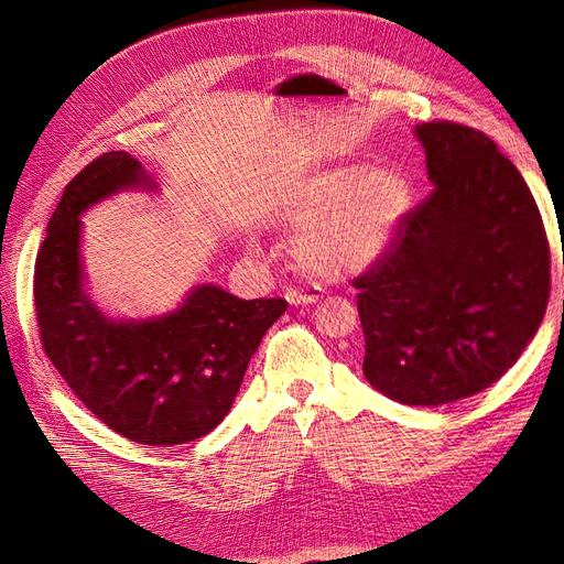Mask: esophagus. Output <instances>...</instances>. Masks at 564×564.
<instances>
[{"label":"esophagus","instance_id":"obj_1","mask_svg":"<svg viewBox=\"0 0 564 564\" xmlns=\"http://www.w3.org/2000/svg\"><path fill=\"white\" fill-rule=\"evenodd\" d=\"M286 301L292 305H308V303H317L319 301V292L317 289H289L286 292Z\"/></svg>","mask_w":564,"mask_h":564}]
</instances>
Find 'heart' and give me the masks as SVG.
I'll list each match as a JSON object with an SVG mask.
<instances>
[{"mask_svg": "<svg viewBox=\"0 0 564 564\" xmlns=\"http://www.w3.org/2000/svg\"><path fill=\"white\" fill-rule=\"evenodd\" d=\"M409 209V185L388 166L344 164L319 172L282 202L280 224L301 237L296 265L319 282L377 261Z\"/></svg>", "mask_w": 564, "mask_h": 564, "instance_id": "b5f03b06", "label": "heart"}]
</instances>
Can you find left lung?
Returning <instances> with one entry per match:
<instances>
[{
  "label": "left lung",
  "mask_w": 564,
  "mask_h": 564,
  "mask_svg": "<svg viewBox=\"0 0 564 564\" xmlns=\"http://www.w3.org/2000/svg\"><path fill=\"white\" fill-rule=\"evenodd\" d=\"M416 139L435 187L352 286L367 381L435 406L518 362L549 305L551 247L532 191L487 133L433 119Z\"/></svg>",
  "instance_id": "1"
}]
</instances>
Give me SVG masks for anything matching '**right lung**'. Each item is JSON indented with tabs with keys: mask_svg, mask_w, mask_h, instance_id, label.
Masks as SVG:
<instances>
[{
	"mask_svg": "<svg viewBox=\"0 0 564 564\" xmlns=\"http://www.w3.org/2000/svg\"><path fill=\"white\" fill-rule=\"evenodd\" d=\"M150 185L139 160L104 152L65 185L35 261V315L46 357L89 412L139 445H183L230 412L251 355L284 299L242 301L202 284L178 311L115 322L82 289L79 214L133 185Z\"/></svg>",
	"mask_w": 564,
	"mask_h": 564,
	"instance_id": "add662e5",
	"label": "right lung"
}]
</instances>
